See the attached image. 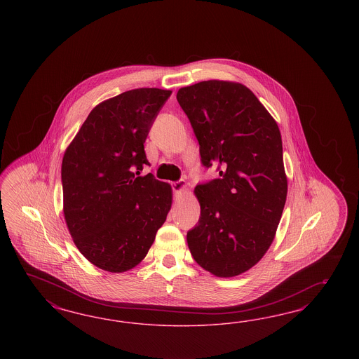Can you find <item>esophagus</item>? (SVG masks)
<instances>
[{
  "instance_id": "esophagus-1",
  "label": "esophagus",
  "mask_w": 359,
  "mask_h": 359,
  "mask_svg": "<svg viewBox=\"0 0 359 359\" xmlns=\"http://www.w3.org/2000/svg\"><path fill=\"white\" fill-rule=\"evenodd\" d=\"M172 185V191H174L175 194H179V192H182L183 189L185 188V182H175V183H171Z\"/></svg>"
}]
</instances>
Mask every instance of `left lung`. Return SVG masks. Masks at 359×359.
Segmentation results:
<instances>
[{"label":"left lung","mask_w":359,"mask_h":359,"mask_svg":"<svg viewBox=\"0 0 359 359\" xmlns=\"http://www.w3.org/2000/svg\"><path fill=\"white\" fill-rule=\"evenodd\" d=\"M200 146L201 163L219 177L196 185L201 213L187 233L191 254L219 278L261 261L273 241L287 198L282 135L249 88L208 80L177 90Z\"/></svg>","instance_id":"8db88e82"}]
</instances>
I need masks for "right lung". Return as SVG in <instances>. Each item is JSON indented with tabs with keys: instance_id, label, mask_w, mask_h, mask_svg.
<instances>
[{
	"instance_id": "add662e5",
	"label": "right lung",
	"mask_w": 359,
	"mask_h": 359,
	"mask_svg": "<svg viewBox=\"0 0 359 359\" xmlns=\"http://www.w3.org/2000/svg\"><path fill=\"white\" fill-rule=\"evenodd\" d=\"M171 90L138 88L93 109L65 150L63 212L77 249L109 272L146 257L171 209L172 191L152 174L143 143Z\"/></svg>"
}]
</instances>
